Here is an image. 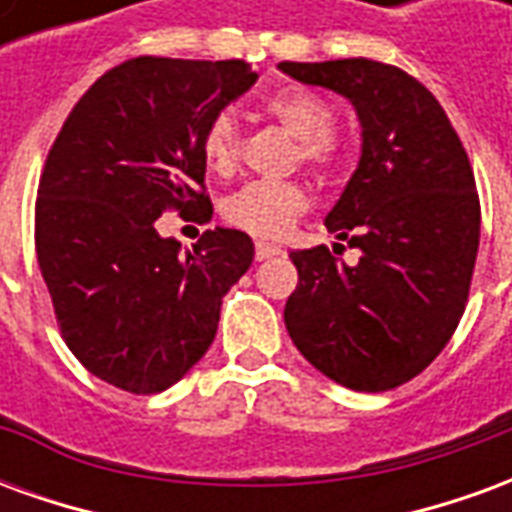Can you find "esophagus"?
Returning <instances> with one entry per match:
<instances>
[{
    "mask_svg": "<svg viewBox=\"0 0 512 512\" xmlns=\"http://www.w3.org/2000/svg\"><path fill=\"white\" fill-rule=\"evenodd\" d=\"M282 255V249L277 244H268V241H257L255 244V257L257 260H268V257Z\"/></svg>",
    "mask_w": 512,
    "mask_h": 512,
    "instance_id": "esophagus-1",
    "label": "esophagus"
}]
</instances>
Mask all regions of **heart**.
Instances as JSON below:
<instances>
[{
	"instance_id": "heart-1",
	"label": "heart",
	"mask_w": 512,
	"mask_h": 512,
	"mask_svg": "<svg viewBox=\"0 0 512 512\" xmlns=\"http://www.w3.org/2000/svg\"><path fill=\"white\" fill-rule=\"evenodd\" d=\"M266 112L296 139L293 164L310 167L315 175H334L343 164L345 147L334 134V106L323 95L304 87H285L268 95ZM205 167L230 175L241 158L238 123L230 112H216L200 136ZM307 211V189L299 180H252L233 191L222 205L224 222L257 238H279Z\"/></svg>"
}]
</instances>
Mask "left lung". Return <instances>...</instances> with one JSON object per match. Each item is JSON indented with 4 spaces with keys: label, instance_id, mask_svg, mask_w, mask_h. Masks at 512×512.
Segmentation results:
<instances>
[{
    "label": "left lung",
    "instance_id": "left-lung-1",
    "mask_svg": "<svg viewBox=\"0 0 512 512\" xmlns=\"http://www.w3.org/2000/svg\"><path fill=\"white\" fill-rule=\"evenodd\" d=\"M304 84L354 104L362 158L326 230L362 249L345 266L334 244L290 252L299 285L285 304L293 345L356 392L419 376L458 329L480 246L469 156L425 84L386 62H279Z\"/></svg>",
    "mask_w": 512,
    "mask_h": 512
}]
</instances>
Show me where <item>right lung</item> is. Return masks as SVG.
Masks as SVG:
<instances>
[{
    "label": "right lung",
    "instance_id": "1",
    "mask_svg": "<svg viewBox=\"0 0 512 512\" xmlns=\"http://www.w3.org/2000/svg\"><path fill=\"white\" fill-rule=\"evenodd\" d=\"M244 60L134 57L79 98L46 158L35 249L65 345L93 376L153 395L211 348L227 290L252 266L241 230L180 255L164 211L211 222L200 136L255 84Z\"/></svg>",
    "mask_w": 512,
    "mask_h": 512
}]
</instances>
